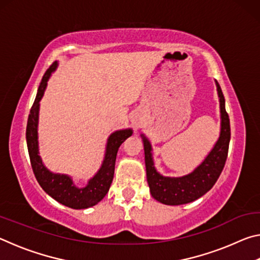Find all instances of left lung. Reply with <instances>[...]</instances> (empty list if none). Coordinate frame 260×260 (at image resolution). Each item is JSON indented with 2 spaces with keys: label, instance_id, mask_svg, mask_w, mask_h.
<instances>
[{
  "label": "left lung",
  "instance_id": "left-lung-1",
  "mask_svg": "<svg viewBox=\"0 0 260 260\" xmlns=\"http://www.w3.org/2000/svg\"><path fill=\"white\" fill-rule=\"evenodd\" d=\"M221 112V132L218 142L205 160L192 173L182 178H165L157 172L151 157V146L143 136L147 180L152 197L162 204L181 205L196 201L217 182L227 160L231 140L230 117L225 108V98L217 81Z\"/></svg>",
  "mask_w": 260,
  "mask_h": 260
}]
</instances>
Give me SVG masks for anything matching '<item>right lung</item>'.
<instances>
[{"label":"right lung","instance_id":"1","mask_svg":"<svg viewBox=\"0 0 260 260\" xmlns=\"http://www.w3.org/2000/svg\"><path fill=\"white\" fill-rule=\"evenodd\" d=\"M56 63H52L46 73L43 74L40 86H39L37 98L30 108L27 127H26V141H27V149L30 165L34 172L35 178L48 195L59 202L63 205H67L72 209H87L89 206L98 204L103 197L107 195L110 186H111L114 164L118 149L124 141L132 135L131 129L118 131L111 134L108 140L107 152L103 165L99 173L88 182L85 188L74 187L72 180L67 175L54 174L43 166L40 156L38 155V117H39V102L45 93L47 81L51 72L56 69Z\"/></svg>","mask_w":260,"mask_h":260}]
</instances>
